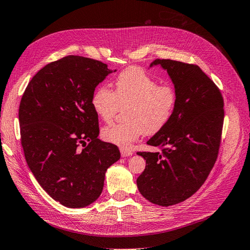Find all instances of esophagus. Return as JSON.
I'll use <instances>...</instances> for the list:
<instances>
[{
	"mask_svg": "<svg viewBox=\"0 0 250 250\" xmlns=\"http://www.w3.org/2000/svg\"><path fill=\"white\" fill-rule=\"evenodd\" d=\"M120 154H122V157L125 158V157H128V156H132L133 155V151H131L130 149L122 148V149H120Z\"/></svg>",
	"mask_w": 250,
	"mask_h": 250,
	"instance_id": "34e87169",
	"label": "esophagus"
}]
</instances>
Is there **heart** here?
Instances as JSON below:
<instances>
[{
  "mask_svg": "<svg viewBox=\"0 0 250 250\" xmlns=\"http://www.w3.org/2000/svg\"><path fill=\"white\" fill-rule=\"evenodd\" d=\"M178 102L171 85H158L157 80L138 67L120 72L114 82V91L100 86L91 96L94 113L103 122H111L120 108L125 122L104 126V141L128 148L144 134H156L169 123Z\"/></svg>",
  "mask_w": 250,
  "mask_h": 250,
  "instance_id": "obj_1",
  "label": "heart"
}]
</instances>
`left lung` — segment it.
I'll list each match as a JSON object with an SVG mask.
<instances>
[{"label": "left lung", "mask_w": 250, "mask_h": 250, "mask_svg": "<svg viewBox=\"0 0 250 250\" xmlns=\"http://www.w3.org/2000/svg\"><path fill=\"white\" fill-rule=\"evenodd\" d=\"M167 70L178 93L169 123L146 142L160 151H138L146 161L137 187L150 203L168 207L201 187L218 157L224 119L219 88L195 64L156 59L150 66Z\"/></svg>", "instance_id": "left-lung-1"}]
</instances>
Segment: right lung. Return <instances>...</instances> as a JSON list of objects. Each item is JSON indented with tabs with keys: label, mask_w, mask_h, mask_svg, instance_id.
I'll list each match as a JSON object with an SVG mask.
<instances>
[{
	"label": "right lung",
	"mask_w": 250,
	"mask_h": 250,
	"mask_svg": "<svg viewBox=\"0 0 250 250\" xmlns=\"http://www.w3.org/2000/svg\"><path fill=\"white\" fill-rule=\"evenodd\" d=\"M112 70L102 61L69 55L46 64L29 82L20 104L21 141L42 189L68 208L99 198L107 169L120 158L101 141L91 106L95 87Z\"/></svg>",
	"instance_id": "obj_1"
}]
</instances>
